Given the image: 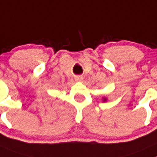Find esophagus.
Instances as JSON below:
<instances>
[{"mask_svg":"<svg viewBox=\"0 0 157 157\" xmlns=\"http://www.w3.org/2000/svg\"><path fill=\"white\" fill-rule=\"evenodd\" d=\"M75 81L76 82H82L83 78L82 77V76H77V77H75Z\"/></svg>","mask_w":157,"mask_h":157,"instance_id":"obj_1","label":"esophagus"}]
</instances>
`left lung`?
Here are the masks:
<instances>
[{
  "label": "left lung",
  "instance_id": "1",
  "mask_svg": "<svg viewBox=\"0 0 157 157\" xmlns=\"http://www.w3.org/2000/svg\"><path fill=\"white\" fill-rule=\"evenodd\" d=\"M102 102H106V101H107V98H106V96H103V97H102Z\"/></svg>",
  "mask_w": 157,
  "mask_h": 157
}]
</instances>
